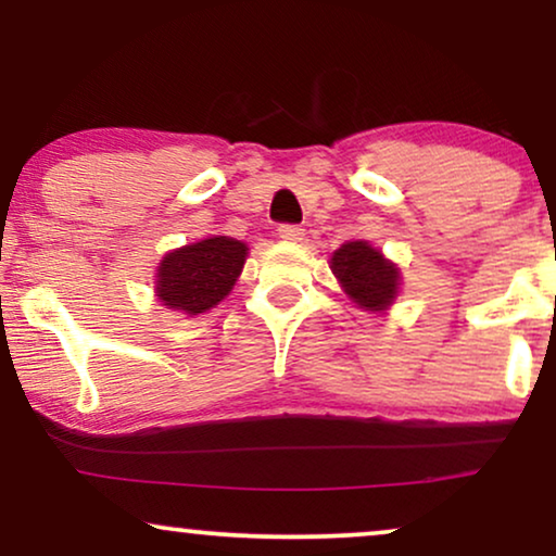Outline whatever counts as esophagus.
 <instances>
[{
	"label": "esophagus",
	"mask_w": 556,
	"mask_h": 556,
	"mask_svg": "<svg viewBox=\"0 0 556 556\" xmlns=\"http://www.w3.org/2000/svg\"><path fill=\"white\" fill-rule=\"evenodd\" d=\"M278 238H283L288 242H301L303 240V227L301 225H280L278 227Z\"/></svg>",
	"instance_id": "obj_1"
}]
</instances>
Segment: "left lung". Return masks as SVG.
<instances>
[{"instance_id":"left-lung-1","label":"left lung","mask_w":556,"mask_h":556,"mask_svg":"<svg viewBox=\"0 0 556 556\" xmlns=\"http://www.w3.org/2000/svg\"><path fill=\"white\" fill-rule=\"evenodd\" d=\"M331 270L344 291L367 311H382L397 295L400 270L364 240L341 245L331 257Z\"/></svg>"}]
</instances>
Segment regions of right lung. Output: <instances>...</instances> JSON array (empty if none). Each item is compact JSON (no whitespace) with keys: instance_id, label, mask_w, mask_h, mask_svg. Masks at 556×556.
<instances>
[{"instance_id":"obj_1","label":"right lung","mask_w":556,"mask_h":556,"mask_svg":"<svg viewBox=\"0 0 556 556\" xmlns=\"http://www.w3.org/2000/svg\"><path fill=\"white\" fill-rule=\"evenodd\" d=\"M245 255V242L223 235L174 250L159 265L156 295L174 311L204 314L232 291Z\"/></svg>"}]
</instances>
